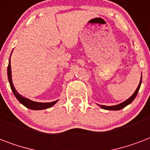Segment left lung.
Instances as JSON below:
<instances>
[{
    "mask_svg": "<svg viewBox=\"0 0 150 150\" xmlns=\"http://www.w3.org/2000/svg\"><path fill=\"white\" fill-rule=\"evenodd\" d=\"M141 83H142V78H141V81H140L139 84V86L138 88L136 89L135 92L133 93V95L131 96L130 98H128V100H125V102L121 103L120 104L118 105H115V106H111V107H107V106H103V105H100V107H102L103 109H105V110H121L124 107H125L127 105H128L129 103L132 102L133 100H135V98L136 97L138 94V92L139 90V88H140V86H141Z\"/></svg>",
    "mask_w": 150,
    "mask_h": 150,
    "instance_id": "obj_1",
    "label": "left lung"
}]
</instances>
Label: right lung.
Wrapping results in <instances>:
<instances>
[{
	"label": "right lung",
	"mask_w": 150,
	"mask_h": 150,
	"mask_svg": "<svg viewBox=\"0 0 150 150\" xmlns=\"http://www.w3.org/2000/svg\"><path fill=\"white\" fill-rule=\"evenodd\" d=\"M8 81H9V83H10L11 89H12V92L14 95L15 96V97L17 98V100L19 101L22 104H23L25 107H26L27 108L31 110H43L47 109V108H49V107H52L53 105H54L57 102V100L56 101H54V102L50 103H38V102H34V101H32V100H29V99H26L18 93L16 90H15V87L13 86L12 81H11V62L9 61V64H8Z\"/></svg>",
	"instance_id": "1"
}]
</instances>
